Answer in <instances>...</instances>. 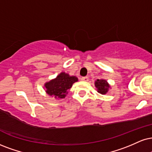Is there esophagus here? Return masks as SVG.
<instances>
[{"label": "esophagus", "instance_id": "34e87169", "mask_svg": "<svg viewBox=\"0 0 152 152\" xmlns=\"http://www.w3.org/2000/svg\"><path fill=\"white\" fill-rule=\"evenodd\" d=\"M81 80L83 82H87L89 80V77H83L81 78Z\"/></svg>", "mask_w": 152, "mask_h": 152}]
</instances>
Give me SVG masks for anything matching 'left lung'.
<instances>
[{
    "instance_id": "8db88e82",
    "label": "left lung",
    "mask_w": 152,
    "mask_h": 152,
    "mask_svg": "<svg viewBox=\"0 0 152 152\" xmlns=\"http://www.w3.org/2000/svg\"><path fill=\"white\" fill-rule=\"evenodd\" d=\"M94 85L96 88L97 91L101 94H106V93L108 92L110 88V86L108 84V82L104 79L96 80L95 81Z\"/></svg>"
}]
</instances>
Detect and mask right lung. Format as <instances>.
I'll list each match as a JSON object with an SVG mask.
<instances>
[{
  "instance_id": "1",
  "label": "right lung",
  "mask_w": 152,
  "mask_h": 152,
  "mask_svg": "<svg viewBox=\"0 0 152 152\" xmlns=\"http://www.w3.org/2000/svg\"><path fill=\"white\" fill-rule=\"evenodd\" d=\"M77 81V77L70 76L67 73L62 72L56 78L46 82L44 84V89L48 96L62 99L66 96L69 89Z\"/></svg>"
}]
</instances>
